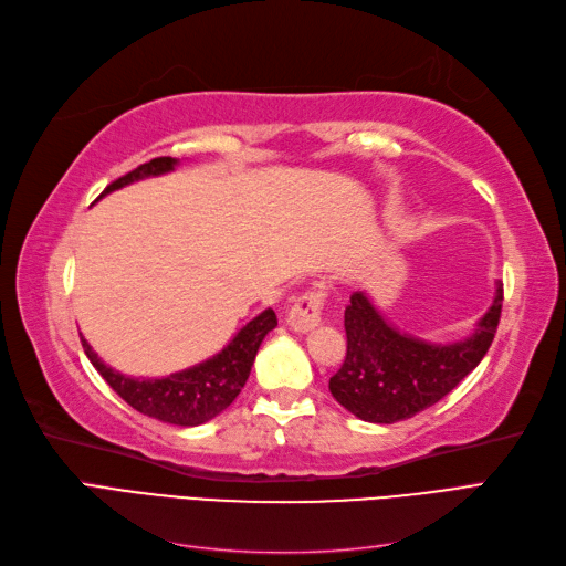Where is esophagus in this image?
I'll use <instances>...</instances> for the list:
<instances>
[{"label": "esophagus", "instance_id": "esophagus-1", "mask_svg": "<svg viewBox=\"0 0 566 566\" xmlns=\"http://www.w3.org/2000/svg\"><path fill=\"white\" fill-rule=\"evenodd\" d=\"M323 306H325V285L314 283L312 290H306V293L300 295L295 300V304L290 306L287 325L295 333H310L312 328H316V325L321 323Z\"/></svg>", "mask_w": 566, "mask_h": 566}]
</instances>
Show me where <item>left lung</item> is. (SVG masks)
I'll use <instances>...</instances> for the list:
<instances>
[{"label": "left lung", "instance_id": "obj_1", "mask_svg": "<svg viewBox=\"0 0 566 566\" xmlns=\"http://www.w3.org/2000/svg\"><path fill=\"white\" fill-rule=\"evenodd\" d=\"M501 310L503 283H495L493 304L470 337L432 345L397 331L366 293H354L345 310L347 356L331 378V394L366 422L391 424L413 418L479 366L499 328Z\"/></svg>", "mask_w": 566, "mask_h": 566}]
</instances>
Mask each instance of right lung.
<instances>
[{
	"instance_id": "1",
	"label": "right lung",
	"mask_w": 566,
	"mask_h": 566,
	"mask_svg": "<svg viewBox=\"0 0 566 566\" xmlns=\"http://www.w3.org/2000/svg\"><path fill=\"white\" fill-rule=\"evenodd\" d=\"M175 165V158H153L150 163L132 169L125 177L115 179L111 186H106V191L101 196L117 191V188H123L132 181L172 172ZM276 325L279 321L273 310H264L217 356L193 368H186L156 380L127 378V375L113 370L111 366L101 361L98 354L90 347V342L84 337L82 349L90 356V361L98 370L101 378H104L132 408L139 410V413L169 424L196 427L212 420L221 410L233 403V399L241 394L243 385L250 378V368L254 364L256 349H260L266 333L276 328Z\"/></svg>"
}]
</instances>
